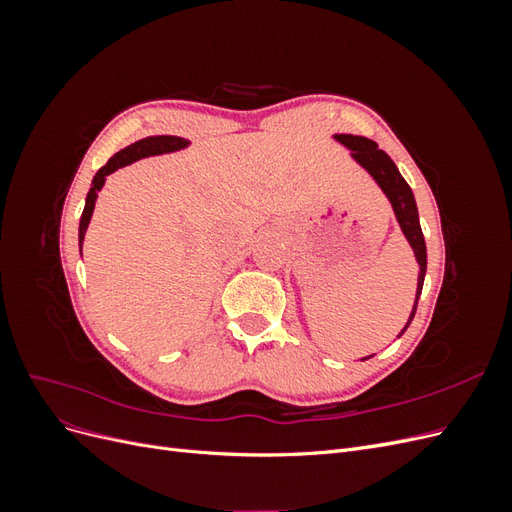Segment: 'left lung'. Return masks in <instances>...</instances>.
<instances>
[{
  "mask_svg": "<svg viewBox=\"0 0 512 512\" xmlns=\"http://www.w3.org/2000/svg\"><path fill=\"white\" fill-rule=\"evenodd\" d=\"M335 138L352 151V158L359 162L363 168L369 170V175L378 181V185L384 190V194L389 196L391 205L395 209V215H397V222H399L401 230H404L406 239L412 245L414 256L418 260V267H421V273H418V288H416L414 309H412L410 320L404 327V331L399 333V335H404L406 329L410 327L414 314H416L418 297H421L423 282H425V271H427V250H425V239H423L421 224H418V211H416V203H414V194L410 190V185L406 183V179L399 175V170L393 164V160L386 156L382 149H378V145L374 141H367V138H363V136H352V134H337Z\"/></svg>",
  "mask_w": 512,
  "mask_h": 512,
  "instance_id": "8db88e82",
  "label": "left lung"
}]
</instances>
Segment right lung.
<instances>
[{"instance_id":"add662e5","label":"right lung","mask_w":512,"mask_h":512,"mask_svg":"<svg viewBox=\"0 0 512 512\" xmlns=\"http://www.w3.org/2000/svg\"><path fill=\"white\" fill-rule=\"evenodd\" d=\"M185 145H188V141L185 138H179V136H147L143 138V141H136L132 143L130 147L121 149L119 153H115V156L108 160L98 173L94 177V181H91V190L87 192V200H85V209H83V215H81V224H79V243H81V256H83V239H85V230L89 226V220H91V213H94V207H96V198H98V192L104 185V179L106 175L115 173L117 168L121 166H128L136 160L141 158H147V156H158V153H168V151H177V149H183Z\"/></svg>"}]
</instances>
